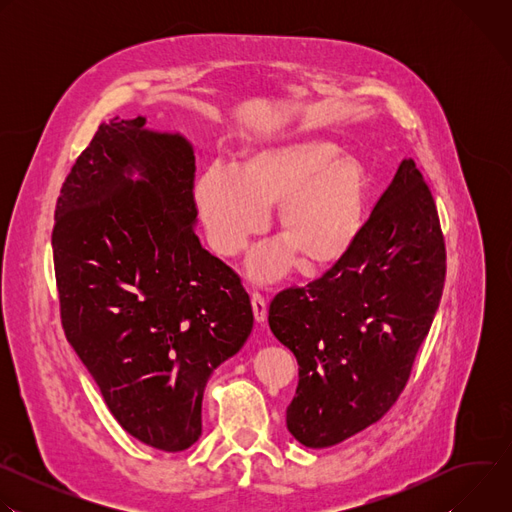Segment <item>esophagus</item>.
I'll return each instance as SVG.
<instances>
[{"label": "esophagus", "mask_w": 512, "mask_h": 512, "mask_svg": "<svg viewBox=\"0 0 512 512\" xmlns=\"http://www.w3.org/2000/svg\"><path fill=\"white\" fill-rule=\"evenodd\" d=\"M251 308H253V316L259 324L265 322L267 318V300L261 294H253L251 296Z\"/></svg>", "instance_id": "1"}]
</instances>
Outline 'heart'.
Instances as JSON below:
<instances>
[{
    "instance_id": "1",
    "label": "heart",
    "mask_w": 512,
    "mask_h": 512,
    "mask_svg": "<svg viewBox=\"0 0 512 512\" xmlns=\"http://www.w3.org/2000/svg\"><path fill=\"white\" fill-rule=\"evenodd\" d=\"M194 204L210 247L237 255L267 227L277 205L281 241L249 261V275L273 281L298 261L310 273L326 271L354 249L369 212L362 164L338 158L322 139H285L243 154L239 172L208 166L194 182Z\"/></svg>"
}]
</instances>
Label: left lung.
<instances>
[{
	"label": "left lung",
	"instance_id": "1",
	"mask_svg": "<svg viewBox=\"0 0 512 512\" xmlns=\"http://www.w3.org/2000/svg\"><path fill=\"white\" fill-rule=\"evenodd\" d=\"M446 243L433 196L403 160L344 261L279 291L269 328L300 364L289 433L330 448L377 423L405 389L442 300Z\"/></svg>",
	"mask_w": 512,
	"mask_h": 512
}]
</instances>
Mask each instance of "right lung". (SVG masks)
I'll list each match as a JSON object with an SVG mask.
<instances>
[{
	"mask_svg": "<svg viewBox=\"0 0 512 512\" xmlns=\"http://www.w3.org/2000/svg\"><path fill=\"white\" fill-rule=\"evenodd\" d=\"M194 172L186 137L115 117L66 176L52 231L66 340L119 425L164 452L198 440L204 387L253 330L239 275L194 233Z\"/></svg>",
	"mask_w": 512,
	"mask_h": 512,
	"instance_id": "add662e5",
	"label": "right lung"
}]
</instances>
